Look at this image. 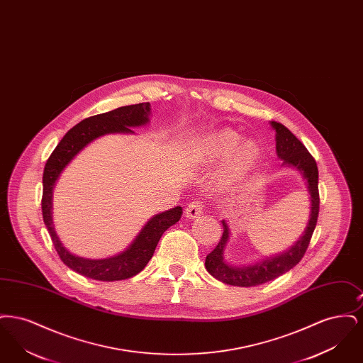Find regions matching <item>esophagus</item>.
<instances>
[{
	"mask_svg": "<svg viewBox=\"0 0 363 363\" xmlns=\"http://www.w3.org/2000/svg\"><path fill=\"white\" fill-rule=\"evenodd\" d=\"M201 211H203V204L200 201H193L185 208V216L189 219H196L200 216Z\"/></svg>",
	"mask_w": 363,
	"mask_h": 363,
	"instance_id": "obj_1",
	"label": "esophagus"
}]
</instances>
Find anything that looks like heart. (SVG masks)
<instances>
[{"label": "heart", "instance_id": "b5f03b06", "mask_svg": "<svg viewBox=\"0 0 363 363\" xmlns=\"http://www.w3.org/2000/svg\"><path fill=\"white\" fill-rule=\"evenodd\" d=\"M242 136L238 132L231 128H223L206 136L203 140V147L211 157H225L237 149L228 164V174L240 175L249 172L257 163L259 156V148L256 141L247 140L240 146Z\"/></svg>", "mask_w": 363, "mask_h": 363}]
</instances>
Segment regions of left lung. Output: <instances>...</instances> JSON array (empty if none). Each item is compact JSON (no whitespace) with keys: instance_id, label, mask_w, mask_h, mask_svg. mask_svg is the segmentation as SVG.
<instances>
[{"instance_id":"obj_1","label":"left lung","mask_w":363,"mask_h":363,"mask_svg":"<svg viewBox=\"0 0 363 363\" xmlns=\"http://www.w3.org/2000/svg\"><path fill=\"white\" fill-rule=\"evenodd\" d=\"M271 126L275 130L277 141V155L283 160V166L293 167L298 170L311 194V215L309 222L299 237V240L293 246L274 257H267L253 265H231L225 259V249L227 242L230 241V227L225 220L223 225V235L218 246L209 253L206 259V268L208 272L230 286L240 287H253L259 286L267 281H271L283 274L289 272L294 268L306 252L311 242L313 231L317 225L318 208H320V196H318V169L317 163L309 154L306 147L294 136L293 133L281 123L271 121Z\"/></svg>"}]
</instances>
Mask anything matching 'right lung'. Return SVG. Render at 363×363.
<instances>
[{
    "instance_id": "obj_1",
    "label": "right lung",
    "mask_w": 363,
    "mask_h": 363,
    "mask_svg": "<svg viewBox=\"0 0 363 363\" xmlns=\"http://www.w3.org/2000/svg\"><path fill=\"white\" fill-rule=\"evenodd\" d=\"M151 104H138L118 107L108 113L98 114L86 118L74 125L69 132L58 143L52 155L48 159L43 172V196H42V213L43 222L52 237L54 247L72 271L83 277L114 281L123 280L138 275L148 261L154 256L156 245L163 233L175 225L182 215V207H175L154 215L143 228L136 238L121 253L107 259H92L79 257L62 245L57 235L52 223V189L57 179L72 159L77 155L89 143L110 133H129L135 132L132 128L143 126L150 122Z\"/></svg>"
}]
</instances>
